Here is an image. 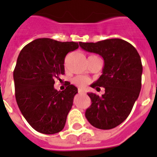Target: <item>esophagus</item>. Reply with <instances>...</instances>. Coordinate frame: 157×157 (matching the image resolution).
<instances>
[{"instance_id": "esophagus-1", "label": "esophagus", "mask_w": 157, "mask_h": 157, "mask_svg": "<svg viewBox=\"0 0 157 157\" xmlns=\"http://www.w3.org/2000/svg\"><path fill=\"white\" fill-rule=\"evenodd\" d=\"M78 93H84V91H83V90H82L81 88H78Z\"/></svg>"}]
</instances>
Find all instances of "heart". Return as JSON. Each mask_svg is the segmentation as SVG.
Segmentation results:
<instances>
[{
	"label": "heart",
	"mask_w": 157,
	"mask_h": 157,
	"mask_svg": "<svg viewBox=\"0 0 157 157\" xmlns=\"http://www.w3.org/2000/svg\"><path fill=\"white\" fill-rule=\"evenodd\" d=\"M73 82L75 83L77 86H81V87H84L85 86L87 85L89 83V80L87 77H83V76H77V77H74Z\"/></svg>",
	"instance_id": "1"
}]
</instances>
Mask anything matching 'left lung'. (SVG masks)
Instances as JSON below:
<instances>
[{
	"label": "left lung",
	"mask_w": 157,
	"mask_h": 157,
	"mask_svg": "<svg viewBox=\"0 0 157 157\" xmlns=\"http://www.w3.org/2000/svg\"><path fill=\"white\" fill-rule=\"evenodd\" d=\"M79 45L104 59L102 74L92 87H104L105 93L102 96L87 93L92 104L85 113L86 119L99 129L117 127L128 118L140 94L143 71L140 55L131 44L121 39Z\"/></svg>",
	"instance_id": "obj_1"
}]
</instances>
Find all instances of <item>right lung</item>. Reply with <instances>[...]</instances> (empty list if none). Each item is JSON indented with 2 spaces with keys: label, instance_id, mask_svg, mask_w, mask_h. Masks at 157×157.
Returning a JSON list of instances; mask_svg holds the SVG:
<instances>
[{
  "label": "right lung",
  "instance_id": "obj_1",
  "mask_svg": "<svg viewBox=\"0 0 157 157\" xmlns=\"http://www.w3.org/2000/svg\"><path fill=\"white\" fill-rule=\"evenodd\" d=\"M79 48L77 42L48 38L27 44L20 52L13 71L15 96L23 117L32 128L45 134L62 131L77 88L69 82L66 89L54 88L55 79L64 74V58Z\"/></svg>",
  "mask_w": 157,
  "mask_h": 157
}]
</instances>
